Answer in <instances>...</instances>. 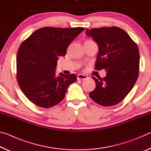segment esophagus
Returning <instances> with one entry per match:
<instances>
[{"label":"esophagus","mask_w":151,"mask_h":151,"mask_svg":"<svg viewBox=\"0 0 151 151\" xmlns=\"http://www.w3.org/2000/svg\"><path fill=\"white\" fill-rule=\"evenodd\" d=\"M86 78H87V76L82 75V74H79V75H77L78 80H85Z\"/></svg>","instance_id":"esophagus-1"}]
</instances>
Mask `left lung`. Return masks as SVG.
<instances>
[{
	"label": "left lung",
	"instance_id": "obj_1",
	"mask_svg": "<svg viewBox=\"0 0 151 151\" xmlns=\"http://www.w3.org/2000/svg\"><path fill=\"white\" fill-rule=\"evenodd\" d=\"M86 35L99 46L95 69L106 70L105 77L93 76L96 87L89 96L100 105H115L129 93L139 76V48L124 30L116 27L86 29Z\"/></svg>",
	"mask_w": 151,
	"mask_h": 151
}]
</instances>
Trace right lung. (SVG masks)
Here are the masks:
<instances>
[{
	"label": "right lung",
	"mask_w": 151,
	"mask_h": 151,
	"mask_svg": "<svg viewBox=\"0 0 151 151\" xmlns=\"http://www.w3.org/2000/svg\"><path fill=\"white\" fill-rule=\"evenodd\" d=\"M83 27H44L35 31L20 45L17 55V78L29 101L50 108L63 100L76 75H55L58 57L65 56L70 43Z\"/></svg>",
	"instance_id": "right-lung-1"
}]
</instances>
